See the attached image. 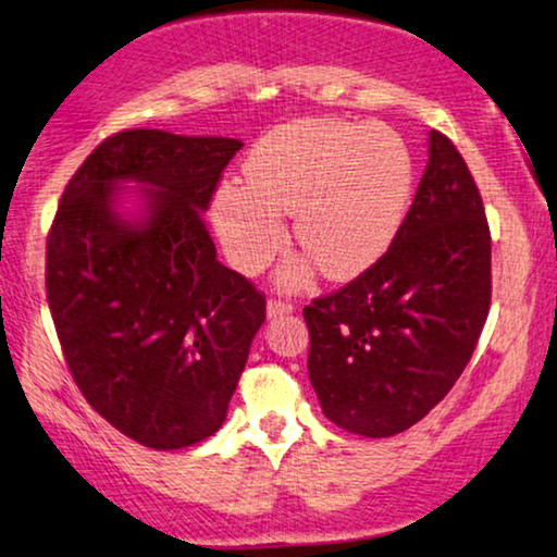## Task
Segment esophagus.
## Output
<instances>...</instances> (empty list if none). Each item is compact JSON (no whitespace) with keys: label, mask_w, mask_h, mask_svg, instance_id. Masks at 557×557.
Instances as JSON below:
<instances>
[{"label":"esophagus","mask_w":557,"mask_h":557,"mask_svg":"<svg viewBox=\"0 0 557 557\" xmlns=\"http://www.w3.org/2000/svg\"><path fill=\"white\" fill-rule=\"evenodd\" d=\"M290 311H293L290 300H280V298H270V300H267V314H270L272 319H274V317L290 314Z\"/></svg>","instance_id":"34e87169"}]
</instances>
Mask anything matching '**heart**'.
Segmentation results:
<instances>
[{"label": "heart", "mask_w": 557, "mask_h": 557, "mask_svg": "<svg viewBox=\"0 0 557 557\" xmlns=\"http://www.w3.org/2000/svg\"><path fill=\"white\" fill-rule=\"evenodd\" d=\"M240 185L214 196V227L227 259L257 274L285 246L293 214L298 246L332 280L372 267L403 225L413 194V159L400 133L382 123L304 117L267 133L243 164ZM309 264L296 261L283 283L296 287Z\"/></svg>", "instance_id": "1"}]
</instances>
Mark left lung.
<instances>
[{"label": "left lung", "mask_w": 557, "mask_h": 557, "mask_svg": "<svg viewBox=\"0 0 557 557\" xmlns=\"http://www.w3.org/2000/svg\"><path fill=\"white\" fill-rule=\"evenodd\" d=\"M490 298L482 196L453 140L432 131L430 162L387 251L304 309L324 417L363 437H393L424 419L463 374Z\"/></svg>", "instance_id": "1"}]
</instances>
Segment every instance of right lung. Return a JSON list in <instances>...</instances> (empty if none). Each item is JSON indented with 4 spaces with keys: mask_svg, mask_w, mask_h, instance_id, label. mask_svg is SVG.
Wrapping results in <instances>:
<instances>
[{
    "mask_svg": "<svg viewBox=\"0 0 557 557\" xmlns=\"http://www.w3.org/2000/svg\"><path fill=\"white\" fill-rule=\"evenodd\" d=\"M235 138L123 131L75 170L47 235V300L70 374L99 417L154 450L222 426L267 317L264 293L216 261L203 212ZM145 189L147 220L113 212Z\"/></svg>",
    "mask_w": 557,
    "mask_h": 557,
    "instance_id": "right-lung-1",
    "label": "right lung"
}]
</instances>
